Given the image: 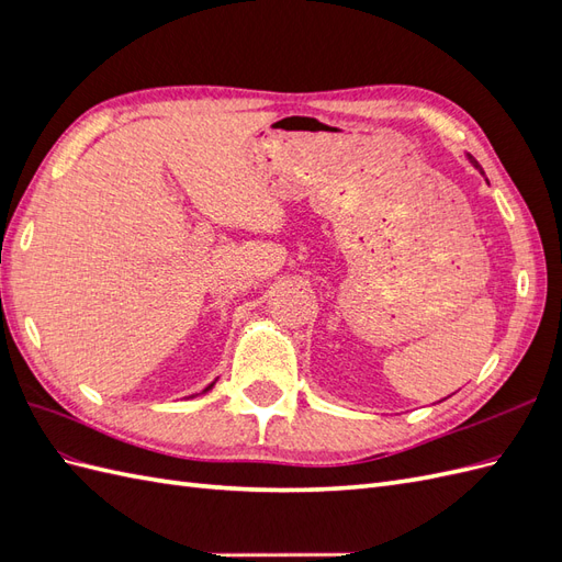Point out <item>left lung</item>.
Here are the masks:
<instances>
[{
    "label": "left lung",
    "instance_id": "obj_1",
    "mask_svg": "<svg viewBox=\"0 0 562 562\" xmlns=\"http://www.w3.org/2000/svg\"><path fill=\"white\" fill-rule=\"evenodd\" d=\"M469 159H471V164H473V166H475V168H479V161H475V159H473V157H469Z\"/></svg>",
    "mask_w": 562,
    "mask_h": 562
}]
</instances>
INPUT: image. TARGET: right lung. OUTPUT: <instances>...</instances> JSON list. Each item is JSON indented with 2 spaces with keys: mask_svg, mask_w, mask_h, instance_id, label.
<instances>
[{
  "mask_svg": "<svg viewBox=\"0 0 562 562\" xmlns=\"http://www.w3.org/2000/svg\"><path fill=\"white\" fill-rule=\"evenodd\" d=\"M209 389H213V384H211V386H206V389H203V391H209Z\"/></svg>",
  "mask_w": 562,
  "mask_h": 562,
  "instance_id": "right-lung-1",
  "label": "right lung"
}]
</instances>
